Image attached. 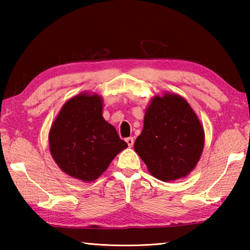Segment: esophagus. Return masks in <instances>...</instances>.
<instances>
[{
  "mask_svg": "<svg viewBox=\"0 0 250 250\" xmlns=\"http://www.w3.org/2000/svg\"><path fill=\"white\" fill-rule=\"evenodd\" d=\"M125 142L128 143V146H133V143H134V140H133V138H132V137H129V138H126V139H125Z\"/></svg>",
  "mask_w": 250,
  "mask_h": 250,
  "instance_id": "obj_1",
  "label": "esophagus"
}]
</instances>
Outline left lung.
Returning a JSON list of instances; mask_svg holds the SVG:
<instances>
[{
  "label": "left lung",
  "instance_id": "obj_1",
  "mask_svg": "<svg viewBox=\"0 0 250 250\" xmlns=\"http://www.w3.org/2000/svg\"><path fill=\"white\" fill-rule=\"evenodd\" d=\"M203 146L204 130L188 101L171 94L152 100L134 142L135 152L152 175L161 181L188 175L200 160Z\"/></svg>",
  "mask_w": 250,
  "mask_h": 250
}]
</instances>
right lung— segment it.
Listing matches in <instances>:
<instances>
[{"instance_id": "1", "label": "right lung", "mask_w": 250, "mask_h": 250, "mask_svg": "<svg viewBox=\"0 0 250 250\" xmlns=\"http://www.w3.org/2000/svg\"><path fill=\"white\" fill-rule=\"evenodd\" d=\"M126 146L115 126L103 118V101L97 95L80 94L67 101L49 131L55 162L84 182L98 179Z\"/></svg>"}]
</instances>
